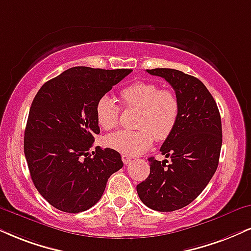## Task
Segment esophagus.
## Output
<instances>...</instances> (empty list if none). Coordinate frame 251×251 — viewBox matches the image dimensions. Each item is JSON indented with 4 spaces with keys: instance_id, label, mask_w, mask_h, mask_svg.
Here are the masks:
<instances>
[{
    "instance_id": "obj_1",
    "label": "esophagus",
    "mask_w": 251,
    "mask_h": 251,
    "mask_svg": "<svg viewBox=\"0 0 251 251\" xmlns=\"http://www.w3.org/2000/svg\"><path fill=\"white\" fill-rule=\"evenodd\" d=\"M122 159H123V162L125 165H127V164H129V162H131V160H132V158L129 155H125V154H123L122 155Z\"/></svg>"
}]
</instances>
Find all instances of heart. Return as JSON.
<instances>
[{"label":"heart","mask_w":251,"mask_h":251,"mask_svg":"<svg viewBox=\"0 0 251 251\" xmlns=\"http://www.w3.org/2000/svg\"><path fill=\"white\" fill-rule=\"evenodd\" d=\"M123 105L140 110L138 131H118L107 135L108 147L125 155H137L152 146L154 138L162 141L170 137L177 123L180 102L171 90H160L152 81H134L120 91ZM96 119L102 129L111 131L119 123L120 107L114 99L104 95L98 99L95 108Z\"/></svg>","instance_id":"b5f03b06"}]
</instances>
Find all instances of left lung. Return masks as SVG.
Wrapping results in <instances>:
<instances>
[{"instance_id":"obj_1","label":"left lung","mask_w":251,"mask_h":251,"mask_svg":"<svg viewBox=\"0 0 251 251\" xmlns=\"http://www.w3.org/2000/svg\"><path fill=\"white\" fill-rule=\"evenodd\" d=\"M146 71L171 84L179 99L180 113L160 149L170 161L150 158V175L137 186V192L151 209L173 212L194 201L215 173L222 146L221 117L200 79L174 69Z\"/></svg>"}]
</instances>
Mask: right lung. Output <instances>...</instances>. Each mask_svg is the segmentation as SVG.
Wrapping results in <instances>:
<instances>
[{
    "label": "right lung",
    "mask_w": 251,
    "mask_h": 251,
    "mask_svg": "<svg viewBox=\"0 0 251 251\" xmlns=\"http://www.w3.org/2000/svg\"><path fill=\"white\" fill-rule=\"evenodd\" d=\"M132 72L76 66L43 84L32 100L24 154L37 191L52 207L80 213L100 200L108 177L123 167L112 149L96 147L98 99Z\"/></svg>",
    "instance_id": "right-lung-1"
}]
</instances>
